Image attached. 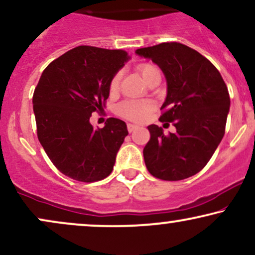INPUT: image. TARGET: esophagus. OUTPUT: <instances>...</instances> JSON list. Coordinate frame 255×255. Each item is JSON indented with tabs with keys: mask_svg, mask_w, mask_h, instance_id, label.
<instances>
[{
	"mask_svg": "<svg viewBox=\"0 0 255 255\" xmlns=\"http://www.w3.org/2000/svg\"><path fill=\"white\" fill-rule=\"evenodd\" d=\"M137 128H138V125H136V124H131V123H128V132H132V131L136 130Z\"/></svg>",
	"mask_w": 255,
	"mask_h": 255,
	"instance_id": "obj_1",
	"label": "esophagus"
}]
</instances>
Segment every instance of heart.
<instances>
[{
    "mask_svg": "<svg viewBox=\"0 0 255 255\" xmlns=\"http://www.w3.org/2000/svg\"><path fill=\"white\" fill-rule=\"evenodd\" d=\"M138 72L142 74L144 80H147L155 72H159L158 68L152 64H140L138 66ZM119 83H121V73L113 75L110 81V92L116 93L119 90ZM155 109V103L149 99H128L118 104L116 111L119 116L133 122H143L150 112Z\"/></svg>",
    "mask_w": 255,
    "mask_h": 255,
    "instance_id": "1",
    "label": "heart"
}]
</instances>
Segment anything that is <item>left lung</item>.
<instances>
[{"mask_svg": "<svg viewBox=\"0 0 255 255\" xmlns=\"http://www.w3.org/2000/svg\"><path fill=\"white\" fill-rule=\"evenodd\" d=\"M165 75L168 93L161 122L172 123L175 133L147 127L150 140L143 150L150 174L180 181L202 170L224 138L229 112L228 89L218 68L199 52L180 42L137 49Z\"/></svg>", "mask_w": 255, "mask_h": 255, "instance_id": "1", "label": "left lung"}]
</instances>
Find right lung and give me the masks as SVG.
I'll return each instance as SVG.
<instances>
[{
  "label": "right lung",
  "instance_id": "add662e5",
  "mask_svg": "<svg viewBox=\"0 0 255 255\" xmlns=\"http://www.w3.org/2000/svg\"><path fill=\"white\" fill-rule=\"evenodd\" d=\"M128 59L123 49L78 46L41 74L33 94L37 138L56 169L75 181L90 183L112 172L127 124L109 118L94 128L90 118L105 108L110 81Z\"/></svg>",
  "mask_w": 255,
  "mask_h": 255
}]
</instances>
